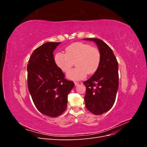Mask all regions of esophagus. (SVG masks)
<instances>
[{"label":"esophagus","mask_w":147,"mask_h":147,"mask_svg":"<svg viewBox=\"0 0 147 147\" xmlns=\"http://www.w3.org/2000/svg\"><path fill=\"white\" fill-rule=\"evenodd\" d=\"M74 83L75 84V86H77V85H78V84H79V83L77 82H74Z\"/></svg>","instance_id":"34e87169"}]
</instances>
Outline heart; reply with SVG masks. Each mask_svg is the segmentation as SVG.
I'll return each instance as SVG.
<instances>
[{
	"label": "heart",
	"instance_id": "1",
	"mask_svg": "<svg viewBox=\"0 0 147 147\" xmlns=\"http://www.w3.org/2000/svg\"><path fill=\"white\" fill-rule=\"evenodd\" d=\"M65 51V54L56 53L54 60L57 67L64 73L69 72L75 62L77 67L67 74L70 80H82L86 77L87 74H94L99 67L101 53L97 47L86 43L76 42L66 47Z\"/></svg>",
	"mask_w": 147,
	"mask_h": 147
}]
</instances>
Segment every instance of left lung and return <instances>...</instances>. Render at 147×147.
<instances>
[{"instance_id": "8db88e82", "label": "left lung", "mask_w": 147, "mask_h": 147, "mask_svg": "<svg viewBox=\"0 0 147 147\" xmlns=\"http://www.w3.org/2000/svg\"><path fill=\"white\" fill-rule=\"evenodd\" d=\"M95 42L101 53L99 69L83 83L86 86V109L94 115L109 111L116 99L119 84L118 64L112 49L99 38H84Z\"/></svg>"}]
</instances>
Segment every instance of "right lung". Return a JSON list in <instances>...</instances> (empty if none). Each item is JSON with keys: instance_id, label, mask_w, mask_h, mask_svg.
Masks as SVG:
<instances>
[{"instance_id": "obj_1", "label": "right lung", "mask_w": 147, "mask_h": 147, "mask_svg": "<svg viewBox=\"0 0 147 147\" xmlns=\"http://www.w3.org/2000/svg\"><path fill=\"white\" fill-rule=\"evenodd\" d=\"M61 42H47L33 51L28 64V87L37 110L50 117L65 110L67 96L74 83L65 78L54 60V51Z\"/></svg>"}]
</instances>
